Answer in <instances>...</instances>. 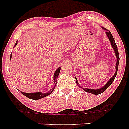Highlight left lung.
Returning a JSON list of instances; mask_svg holds the SVG:
<instances>
[{
  "instance_id": "obj_1",
  "label": "left lung",
  "mask_w": 129,
  "mask_h": 129,
  "mask_svg": "<svg viewBox=\"0 0 129 129\" xmlns=\"http://www.w3.org/2000/svg\"><path fill=\"white\" fill-rule=\"evenodd\" d=\"M101 27L102 28V29H103L104 30H106V34L107 38H108V39H109V40H110V42L111 43V46H112V48L113 49V50L114 51V53H115V54H116V59H117V61H116V66H115V68H116L115 73H114V75L113 76L111 77L110 79H109L108 82H107L105 84V86H103V87H102L101 88H100V89H87V88H82V89L84 91H86V92L91 93V94H96V95L99 94H100V93H103V91H105L106 89H107V88H108L109 86H110L111 84H112V83L113 82L114 79H115L116 75H117L118 67H119V60H120L119 54V52H118L117 45H116V44L115 43V41H114V39L113 37V36H112V33H111V32L109 30L106 29V28L103 27H102V26H101ZM75 79H76V83L77 84V86H78L79 87H80V85H79V84L78 81H77L76 77H75Z\"/></svg>"
}]
</instances>
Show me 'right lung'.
I'll return each mask as SVG.
<instances>
[{
  "instance_id": "1",
  "label": "right lung",
  "mask_w": 129,
  "mask_h": 129,
  "mask_svg": "<svg viewBox=\"0 0 129 129\" xmlns=\"http://www.w3.org/2000/svg\"><path fill=\"white\" fill-rule=\"evenodd\" d=\"M17 41L16 42L15 46L17 45ZM12 53L10 54V60L12 59ZM61 68L59 67V68H57L56 70L54 72V76H53V80H54V87L52 88V89H50V90L47 91L46 93H42V91H39V92H35V93H25V92H23L22 91H20L21 93H22L24 95V96L27 97L29 99H33V100H39L40 99L43 98L45 97H46L47 96H49V94H50L51 93L53 92V91L54 90V88H55V86L57 84V77L59 75L60 71Z\"/></svg>"
}]
</instances>
